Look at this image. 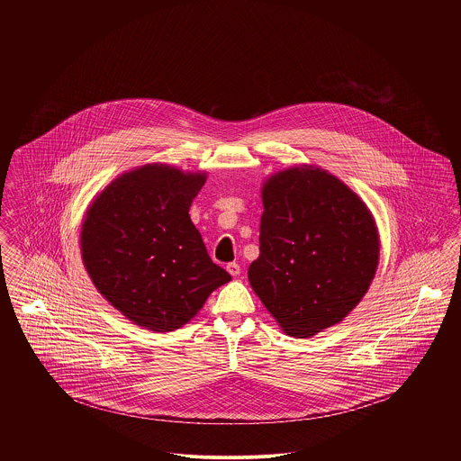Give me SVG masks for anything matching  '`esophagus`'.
Instances as JSON below:
<instances>
[{
	"label": "esophagus",
	"instance_id": "34e87169",
	"mask_svg": "<svg viewBox=\"0 0 461 461\" xmlns=\"http://www.w3.org/2000/svg\"><path fill=\"white\" fill-rule=\"evenodd\" d=\"M227 271L232 275V276H238L240 275V264L238 263H229L227 264Z\"/></svg>",
	"mask_w": 461,
	"mask_h": 461
}]
</instances>
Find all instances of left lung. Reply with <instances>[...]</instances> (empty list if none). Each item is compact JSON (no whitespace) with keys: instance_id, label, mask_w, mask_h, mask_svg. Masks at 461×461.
Listing matches in <instances>:
<instances>
[{"instance_id":"1","label":"left lung","mask_w":461,"mask_h":461,"mask_svg":"<svg viewBox=\"0 0 461 461\" xmlns=\"http://www.w3.org/2000/svg\"><path fill=\"white\" fill-rule=\"evenodd\" d=\"M259 258L249 280L293 337L342 321L375 276L380 241L366 203L329 172L303 167L263 188Z\"/></svg>"}]
</instances>
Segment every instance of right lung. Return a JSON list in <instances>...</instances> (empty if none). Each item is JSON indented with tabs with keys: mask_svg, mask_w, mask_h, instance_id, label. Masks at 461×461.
<instances>
[{
	"mask_svg": "<svg viewBox=\"0 0 461 461\" xmlns=\"http://www.w3.org/2000/svg\"><path fill=\"white\" fill-rule=\"evenodd\" d=\"M205 176L145 165L115 179L90 205L81 258L99 293L134 325L188 323L230 275L207 256L188 211Z\"/></svg>",
	"mask_w": 461,
	"mask_h": 461,
	"instance_id": "add662e5",
	"label": "right lung"
}]
</instances>
